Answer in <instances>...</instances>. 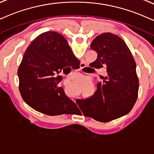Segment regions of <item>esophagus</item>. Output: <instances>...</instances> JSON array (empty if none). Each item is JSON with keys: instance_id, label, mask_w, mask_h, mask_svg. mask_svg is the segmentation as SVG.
I'll return each mask as SVG.
<instances>
[{"instance_id": "esophagus-1", "label": "esophagus", "mask_w": 154, "mask_h": 154, "mask_svg": "<svg viewBox=\"0 0 154 154\" xmlns=\"http://www.w3.org/2000/svg\"><path fill=\"white\" fill-rule=\"evenodd\" d=\"M85 64H84V63H81V64H80V69H82V68L85 67Z\"/></svg>"}]
</instances>
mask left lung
Returning a JSON list of instances; mask_svg holds the SVG:
<instances>
[{
	"mask_svg": "<svg viewBox=\"0 0 154 154\" xmlns=\"http://www.w3.org/2000/svg\"><path fill=\"white\" fill-rule=\"evenodd\" d=\"M90 48L97 53L91 66L97 69L105 67L107 73L102 76L103 82L97 84L92 97L78 99L76 102L85 116L108 122L127 114L137 102V65L125 42L111 32L97 36Z\"/></svg>",
	"mask_w": 154,
	"mask_h": 154,
	"instance_id": "1",
	"label": "left lung"
}]
</instances>
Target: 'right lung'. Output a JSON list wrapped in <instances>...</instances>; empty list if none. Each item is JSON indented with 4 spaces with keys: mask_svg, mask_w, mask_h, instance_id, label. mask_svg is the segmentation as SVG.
I'll list each match as a JSON object with an SVG mask.
<instances>
[{
    "mask_svg": "<svg viewBox=\"0 0 154 154\" xmlns=\"http://www.w3.org/2000/svg\"><path fill=\"white\" fill-rule=\"evenodd\" d=\"M64 37L53 31L31 42L17 69L19 90L30 107L47 115L77 114L79 109L59 87V74L78 63Z\"/></svg>",
    "mask_w": 154,
    "mask_h": 154,
    "instance_id": "add662e5",
    "label": "right lung"
}]
</instances>
